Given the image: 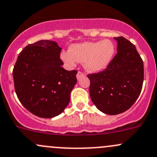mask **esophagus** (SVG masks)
<instances>
[{
    "label": "esophagus",
    "mask_w": 157,
    "mask_h": 157,
    "mask_svg": "<svg viewBox=\"0 0 157 157\" xmlns=\"http://www.w3.org/2000/svg\"><path fill=\"white\" fill-rule=\"evenodd\" d=\"M84 75H85V74H84L83 73H82L81 71H78V72H77V80H80V79L82 77H83Z\"/></svg>",
    "instance_id": "34e87169"
}]
</instances>
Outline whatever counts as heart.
Masks as SVG:
<instances>
[{"label": "heart", "instance_id": "1", "mask_svg": "<svg viewBox=\"0 0 157 157\" xmlns=\"http://www.w3.org/2000/svg\"><path fill=\"white\" fill-rule=\"evenodd\" d=\"M115 53V46L108 39L97 42H84L74 44L70 51L61 54L62 60L69 66L77 62H83L84 67L90 72H99L110 65Z\"/></svg>", "mask_w": 157, "mask_h": 157}]
</instances>
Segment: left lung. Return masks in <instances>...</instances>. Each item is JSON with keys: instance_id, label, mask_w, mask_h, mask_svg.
<instances>
[{"instance_id": "obj_1", "label": "left lung", "mask_w": 157, "mask_h": 157, "mask_svg": "<svg viewBox=\"0 0 157 157\" xmlns=\"http://www.w3.org/2000/svg\"><path fill=\"white\" fill-rule=\"evenodd\" d=\"M117 53L107 68L88 74L90 94L98 110L109 115L125 112L139 96L144 81V63L134 44L123 37H114Z\"/></svg>"}]
</instances>
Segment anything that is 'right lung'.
<instances>
[{
    "label": "right lung",
    "mask_w": 157,
    "mask_h": 157,
    "mask_svg": "<svg viewBox=\"0 0 157 157\" xmlns=\"http://www.w3.org/2000/svg\"><path fill=\"white\" fill-rule=\"evenodd\" d=\"M61 50L56 42L48 40L29 44L19 53L13 68L18 98L39 117L52 118L62 113L77 83V71L62 67Z\"/></svg>",
    "instance_id": "right-lung-1"
}]
</instances>
